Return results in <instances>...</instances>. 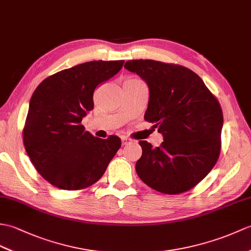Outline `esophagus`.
I'll list each match as a JSON object with an SVG mask.
<instances>
[{"mask_svg": "<svg viewBox=\"0 0 251 251\" xmlns=\"http://www.w3.org/2000/svg\"><path fill=\"white\" fill-rule=\"evenodd\" d=\"M130 142H131V140H130V139H128V138H126V137L122 138V145H126V144L130 143Z\"/></svg>", "mask_w": 251, "mask_h": 251, "instance_id": "obj_1", "label": "esophagus"}]
</instances>
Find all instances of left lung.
Wrapping results in <instances>:
<instances>
[{
	"instance_id": "1",
	"label": "left lung",
	"mask_w": 251,
	"mask_h": 251,
	"mask_svg": "<svg viewBox=\"0 0 251 251\" xmlns=\"http://www.w3.org/2000/svg\"><path fill=\"white\" fill-rule=\"evenodd\" d=\"M147 82L144 120L164 136L160 147L139 141L142 156L136 171L157 191L178 195L200 183L218 160L223 110L217 98L190 69L154 60H132L124 66Z\"/></svg>"
}]
</instances>
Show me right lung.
I'll use <instances>...</instances> for the list:
<instances>
[{
    "label": "right lung",
    "mask_w": 251,
    "mask_h": 251,
    "mask_svg": "<svg viewBox=\"0 0 251 251\" xmlns=\"http://www.w3.org/2000/svg\"><path fill=\"white\" fill-rule=\"evenodd\" d=\"M124 61H92L46 78L34 91L23 128L33 166L57 188L78 190L100 178L121 148V139H99L81 124L94 108L93 94Z\"/></svg>",
    "instance_id": "right-lung-1"
}]
</instances>
